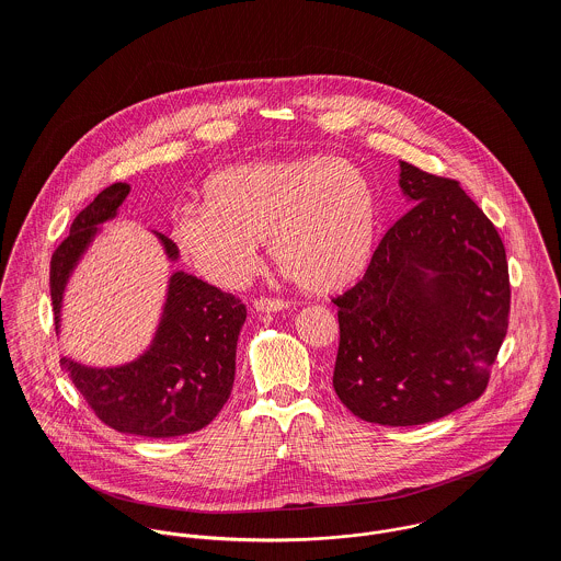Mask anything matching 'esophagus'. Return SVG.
<instances>
[{
	"instance_id": "obj_1",
	"label": "esophagus",
	"mask_w": 561,
	"mask_h": 561,
	"mask_svg": "<svg viewBox=\"0 0 561 561\" xmlns=\"http://www.w3.org/2000/svg\"><path fill=\"white\" fill-rule=\"evenodd\" d=\"M252 307L259 313H276V311H283V309H289L291 302L280 300V298H256Z\"/></svg>"
}]
</instances>
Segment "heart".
<instances>
[{"instance_id":"b5f03b06","label":"heart","mask_w":561,"mask_h":561,"mask_svg":"<svg viewBox=\"0 0 561 561\" xmlns=\"http://www.w3.org/2000/svg\"><path fill=\"white\" fill-rule=\"evenodd\" d=\"M378 231L369 181L332 156L250 161L216 172L203 207L172 225L179 252L209 280L238 287L256 267L259 241L305 291L334 294L367 270Z\"/></svg>"}]
</instances>
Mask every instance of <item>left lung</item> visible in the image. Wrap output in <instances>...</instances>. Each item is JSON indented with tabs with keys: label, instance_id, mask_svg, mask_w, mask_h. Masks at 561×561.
<instances>
[{
	"label": "left lung",
	"instance_id": "obj_1",
	"mask_svg": "<svg viewBox=\"0 0 561 561\" xmlns=\"http://www.w3.org/2000/svg\"><path fill=\"white\" fill-rule=\"evenodd\" d=\"M412 209L336 296L332 387L356 416L421 425L478 400L507 332L510 274L494 225L458 181L400 161Z\"/></svg>",
	"mask_w": 561,
	"mask_h": 561
}]
</instances>
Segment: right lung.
<instances>
[{"instance_id":"obj_1","label":"right lung","mask_w":561,"mask_h":561,"mask_svg":"<svg viewBox=\"0 0 561 561\" xmlns=\"http://www.w3.org/2000/svg\"><path fill=\"white\" fill-rule=\"evenodd\" d=\"M127 194V183L99 192L73 220L71 236L56 248L49 272L56 330L69 276L99 233V225L116 218ZM156 236L168 259L176 261V243L163 233ZM243 321L240 298L192 274L172 272L156 339L140 358L99 369L65 356L60 365L112 430L147 438L183 436L209 425L229 400Z\"/></svg>"}]
</instances>
